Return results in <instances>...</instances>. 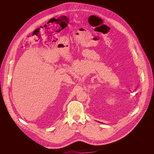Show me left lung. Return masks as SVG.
Here are the masks:
<instances>
[{"label":"left lung","mask_w":154,"mask_h":154,"mask_svg":"<svg viewBox=\"0 0 154 154\" xmlns=\"http://www.w3.org/2000/svg\"><path fill=\"white\" fill-rule=\"evenodd\" d=\"M100 122V123H102V122Z\"/></svg>","instance_id":"8db88e82"}]
</instances>
